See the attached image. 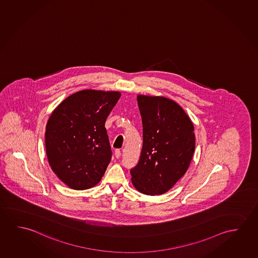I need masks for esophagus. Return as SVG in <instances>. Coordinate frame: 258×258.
I'll return each instance as SVG.
<instances>
[{"label":"esophagus","mask_w":258,"mask_h":258,"mask_svg":"<svg viewBox=\"0 0 258 258\" xmlns=\"http://www.w3.org/2000/svg\"><path fill=\"white\" fill-rule=\"evenodd\" d=\"M114 155L116 158H119L120 155H121V152H120L119 149H116V150H115Z\"/></svg>","instance_id":"1"}]
</instances>
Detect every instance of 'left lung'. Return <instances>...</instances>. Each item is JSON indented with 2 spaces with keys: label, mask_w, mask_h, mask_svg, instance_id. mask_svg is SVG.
Returning <instances> with one entry per match:
<instances>
[{
  "label": "left lung",
  "mask_w": 258,
  "mask_h": 258,
  "mask_svg": "<svg viewBox=\"0 0 258 258\" xmlns=\"http://www.w3.org/2000/svg\"><path fill=\"white\" fill-rule=\"evenodd\" d=\"M143 147L131 170V181L143 194L162 195L186 173L194 155V126L182 108L163 96L138 95Z\"/></svg>",
  "instance_id": "8db88e82"
}]
</instances>
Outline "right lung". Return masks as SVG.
Returning a JSON list of instances; mask_svg holds the SVG:
<instances>
[{"instance_id": "1", "label": "right lung", "mask_w": 258, "mask_h": 258, "mask_svg": "<svg viewBox=\"0 0 258 258\" xmlns=\"http://www.w3.org/2000/svg\"><path fill=\"white\" fill-rule=\"evenodd\" d=\"M119 97L116 91L77 92L59 103L48 119V162L72 189L93 187L106 171L112 153L104 124Z\"/></svg>"}]
</instances>
